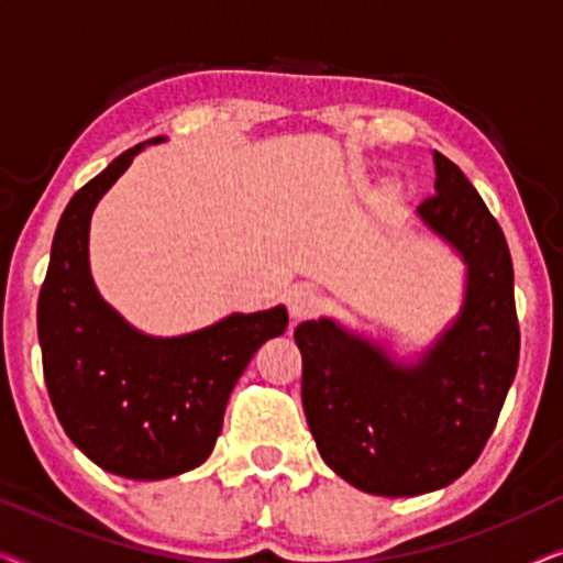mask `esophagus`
<instances>
[{"label": "esophagus", "instance_id": "obj_1", "mask_svg": "<svg viewBox=\"0 0 563 563\" xmlns=\"http://www.w3.org/2000/svg\"><path fill=\"white\" fill-rule=\"evenodd\" d=\"M320 305H322V297L312 284H297V287H291L287 291V307L295 320L310 318V314L320 310Z\"/></svg>", "mask_w": 563, "mask_h": 563}]
</instances>
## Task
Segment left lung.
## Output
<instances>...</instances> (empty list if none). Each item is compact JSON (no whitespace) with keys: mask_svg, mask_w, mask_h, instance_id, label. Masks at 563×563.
<instances>
[{"mask_svg":"<svg viewBox=\"0 0 563 563\" xmlns=\"http://www.w3.org/2000/svg\"><path fill=\"white\" fill-rule=\"evenodd\" d=\"M435 195L418 207L430 233L464 261L459 312L428 345L399 356L335 318L299 322L302 407L318 451L361 492L415 497L449 487L497 426L518 372L512 258L479 191L433 153Z\"/></svg>","mask_w":563,"mask_h":563,"instance_id":"obj_1","label":"left lung"}]
</instances>
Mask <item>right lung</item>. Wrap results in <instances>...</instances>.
<instances>
[{
  "mask_svg": "<svg viewBox=\"0 0 563 563\" xmlns=\"http://www.w3.org/2000/svg\"><path fill=\"white\" fill-rule=\"evenodd\" d=\"M151 137L76 191L53 235L37 299V338L53 410L76 449L104 472L168 479L205 464L235 382L287 307L233 312L184 335H148L99 295L89 266L91 212Z\"/></svg>",
  "mask_w": 563,
  "mask_h": 563,
  "instance_id": "obj_1",
  "label": "right lung"
}]
</instances>
